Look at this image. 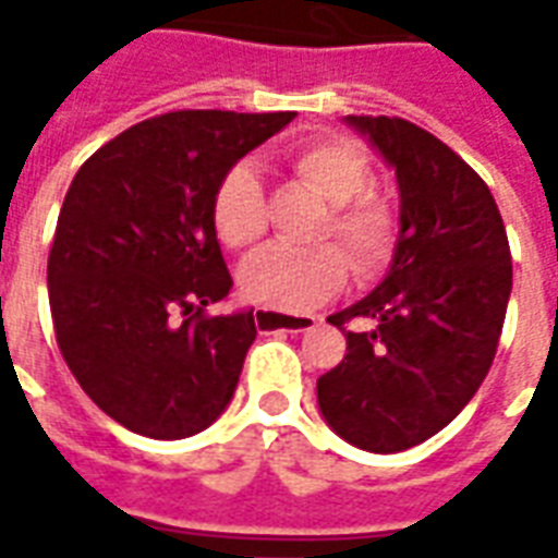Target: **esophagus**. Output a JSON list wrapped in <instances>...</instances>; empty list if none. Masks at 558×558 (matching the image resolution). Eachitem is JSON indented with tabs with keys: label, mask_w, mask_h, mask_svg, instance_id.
I'll list each match as a JSON object with an SVG mask.
<instances>
[{
	"label": "esophagus",
	"mask_w": 558,
	"mask_h": 558,
	"mask_svg": "<svg viewBox=\"0 0 558 558\" xmlns=\"http://www.w3.org/2000/svg\"><path fill=\"white\" fill-rule=\"evenodd\" d=\"M254 323L259 331H290V335H302V331H311L316 326V316H283V314H268V311H259L254 316Z\"/></svg>",
	"instance_id": "esophagus-1"
}]
</instances>
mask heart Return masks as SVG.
<instances>
[{"label": "heart", "instance_id": "heart-1", "mask_svg": "<svg viewBox=\"0 0 558 558\" xmlns=\"http://www.w3.org/2000/svg\"><path fill=\"white\" fill-rule=\"evenodd\" d=\"M290 167L304 184L331 203L323 235H335L359 278L388 266L398 244V215L383 196L367 191L371 163L352 140L314 137L290 151ZM211 223L227 247H254L266 232V191L251 163H232L211 196ZM335 244H275L242 268V292L259 307L302 314L326 302L347 278Z\"/></svg>", "mask_w": 558, "mask_h": 558}]
</instances>
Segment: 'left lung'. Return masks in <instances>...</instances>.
I'll use <instances>...</instances> for the list:
<instances>
[{
  "mask_svg": "<svg viewBox=\"0 0 558 558\" xmlns=\"http://www.w3.org/2000/svg\"><path fill=\"white\" fill-rule=\"evenodd\" d=\"M395 170L400 232L374 292L328 316L347 355L316 379L328 427L355 448L395 454L430 439L475 398L511 295V251L490 187L442 140L407 119L347 116Z\"/></svg>",
  "mask_w": 558,
  "mask_h": 558,
  "instance_id": "8db88e82",
  "label": "left lung"
}]
</instances>
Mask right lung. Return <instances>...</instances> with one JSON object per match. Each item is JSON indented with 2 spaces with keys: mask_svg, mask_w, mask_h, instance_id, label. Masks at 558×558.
I'll return each instance as SVG.
<instances>
[{
  "mask_svg": "<svg viewBox=\"0 0 558 558\" xmlns=\"http://www.w3.org/2000/svg\"><path fill=\"white\" fill-rule=\"evenodd\" d=\"M295 113L175 110L128 128L68 187L47 259L56 343L80 388L148 439L230 407L254 311L208 316L232 278L211 223L220 175Z\"/></svg>",
  "mask_w": 558,
  "mask_h": 558,
  "instance_id": "obj_1",
  "label": "right lung"
}]
</instances>
